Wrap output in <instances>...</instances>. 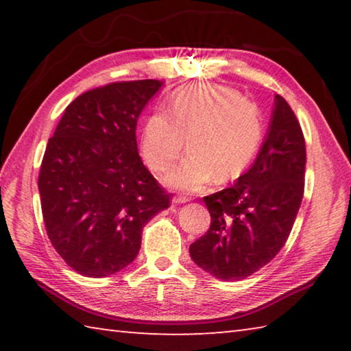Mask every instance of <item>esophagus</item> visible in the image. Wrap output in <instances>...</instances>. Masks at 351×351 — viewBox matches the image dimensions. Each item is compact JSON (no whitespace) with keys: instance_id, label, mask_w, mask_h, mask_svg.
<instances>
[{"instance_id":"obj_1","label":"esophagus","mask_w":351,"mask_h":351,"mask_svg":"<svg viewBox=\"0 0 351 351\" xmlns=\"http://www.w3.org/2000/svg\"><path fill=\"white\" fill-rule=\"evenodd\" d=\"M189 201V198L187 197H173V203H176V204H184V203H187Z\"/></svg>"}]
</instances>
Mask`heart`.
Here are the masks:
<instances>
[{"mask_svg":"<svg viewBox=\"0 0 351 351\" xmlns=\"http://www.w3.org/2000/svg\"><path fill=\"white\" fill-rule=\"evenodd\" d=\"M261 134L257 104L230 86L198 83L175 94L169 116L158 111L147 119L141 152L153 170L162 171L180 156L187 138L190 150L165 182L195 192L215 176L219 182L239 176L257 153Z\"/></svg>","mask_w":351,"mask_h":351,"instance_id":"1","label":"heart"}]
</instances>
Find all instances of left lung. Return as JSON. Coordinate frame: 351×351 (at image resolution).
<instances>
[{"instance_id":"obj_1","label":"left lung","mask_w":351,"mask_h":351,"mask_svg":"<svg viewBox=\"0 0 351 351\" xmlns=\"http://www.w3.org/2000/svg\"><path fill=\"white\" fill-rule=\"evenodd\" d=\"M305 139L287 100L276 94L260 152L232 186L204 197L210 228L190 245L207 274L243 280L276 257L287 243L304 198Z\"/></svg>"}]
</instances>
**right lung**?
I'll list each match as a JSON object with an SVG mask.
<instances>
[{
  "label": "right lung",
  "mask_w": 351,
  "mask_h": 351,
  "mask_svg": "<svg viewBox=\"0 0 351 351\" xmlns=\"http://www.w3.org/2000/svg\"><path fill=\"white\" fill-rule=\"evenodd\" d=\"M164 82H117L68 105L47 142L38 175L46 232L85 277L122 271L141 249L142 229L170 193L142 164L136 125Z\"/></svg>",
  "instance_id": "1"
}]
</instances>
